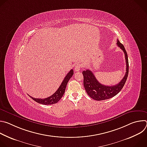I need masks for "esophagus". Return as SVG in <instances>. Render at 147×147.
I'll return each instance as SVG.
<instances>
[{
    "instance_id": "34e87169",
    "label": "esophagus",
    "mask_w": 147,
    "mask_h": 147,
    "mask_svg": "<svg viewBox=\"0 0 147 147\" xmlns=\"http://www.w3.org/2000/svg\"><path fill=\"white\" fill-rule=\"evenodd\" d=\"M82 67V65L81 64H77L76 65L75 67H74V70L75 71H79L80 70V69Z\"/></svg>"
}]
</instances>
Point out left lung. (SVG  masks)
Returning a JSON list of instances; mask_svg holds the SVG:
<instances>
[{"instance_id":"left-lung-1","label":"left lung","mask_w":147,"mask_h":147,"mask_svg":"<svg viewBox=\"0 0 147 147\" xmlns=\"http://www.w3.org/2000/svg\"><path fill=\"white\" fill-rule=\"evenodd\" d=\"M117 45L124 53L125 63H126V72L123 79L116 85L113 86H105L100 84L95 78L93 73L87 69L82 71L84 76V86L87 94L93 99L96 100H105L116 95L123 88L127 80L129 74V60L127 53L125 51L124 47L117 39Z\"/></svg>"}]
</instances>
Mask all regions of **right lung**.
Instances as JSON below:
<instances>
[{"label":"right lung","instance_id":"1","mask_svg":"<svg viewBox=\"0 0 147 147\" xmlns=\"http://www.w3.org/2000/svg\"><path fill=\"white\" fill-rule=\"evenodd\" d=\"M73 74H74L73 70L71 69L68 73V74H67L66 76L64 78L63 81H62L61 85L60 86L57 90L49 97H48L44 99H40V98H34L32 96H30V95L29 96L35 102L42 105H52V104L56 103L61 98L63 95H64L66 87L67 84V82L70 79V78L72 77Z\"/></svg>","mask_w":147,"mask_h":147}]
</instances>
